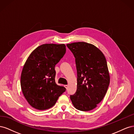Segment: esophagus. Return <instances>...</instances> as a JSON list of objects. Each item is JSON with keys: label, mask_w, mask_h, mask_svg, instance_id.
Instances as JSON below:
<instances>
[{"label": "esophagus", "mask_w": 134, "mask_h": 134, "mask_svg": "<svg viewBox=\"0 0 134 134\" xmlns=\"http://www.w3.org/2000/svg\"><path fill=\"white\" fill-rule=\"evenodd\" d=\"M64 87H65V88L66 89V90H67V89H68V85H65V86H64Z\"/></svg>", "instance_id": "1"}]
</instances>
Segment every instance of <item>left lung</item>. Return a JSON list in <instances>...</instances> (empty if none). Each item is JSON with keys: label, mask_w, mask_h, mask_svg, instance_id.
<instances>
[{"label": "left lung", "mask_w": 134, "mask_h": 134, "mask_svg": "<svg viewBox=\"0 0 134 134\" xmlns=\"http://www.w3.org/2000/svg\"><path fill=\"white\" fill-rule=\"evenodd\" d=\"M75 58L77 90L70 96L77 109L88 111L95 108L103 99L109 84L107 61L99 49L84 42L66 44Z\"/></svg>", "instance_id": "left-lung-1"}]
</instances>
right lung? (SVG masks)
<instances>
[{"label":"right lung","instance_id":"right-lung-1","mask_svg":"<svg viewBox=\"0 0 134 134\" xmlns=\"http://www.w3.org/2000/svg\"><path fill=\"white\" fill-rule=\"evenodd\" d=\"M66 52L64 44H43L31 52L24 65L21 86L31 106L45 110L54 106L66 88L55 83V66Z\"/></svg>","mask_w":134,"mask_h":134}]
</instances>
